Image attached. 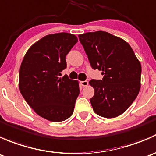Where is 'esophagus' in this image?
I'll use <instances>...</instances> for the list:
<instances>
[{
  "label": "esophagus",
  "instance_id": "obj_1",
  "mask_svg": "<svg viewBox=\"0 0 156 156\" xmlns=\"http://www.w3.org/2000/svg\"><path fill=\"white\" fill-rule=\"evenodd\" d=\"M81 86H83V87H86V86L88 85V81H81Z\"/></svg>",
  "mask_w": 156,
  "mask_h": 156
}]
</instances>
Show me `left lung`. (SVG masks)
Returning a JSON list of instances; mask_svg holds the SVG:
<instances>
[{
    "mask_svg": "<svg viewBox=\"0 0 156 156\" xmlns=\"http://www.w3.org/2000/svg\"><path fill=\"white\" fill-rule=\"evenodd\" d=\"M94 69L102 71V80L92 79L91 106L98 115L112 119L129 108L140 89L141 65L130 44L103 31L78 35Z\"/></svg>",
    "mask_w": 156,
    "mask_h": 156,
    "instance_id": "left-lung-1",
    "label": "left lung"
}]
</instances>
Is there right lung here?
Masks as SVG:
<instances>
[{
    "label": "right lung",
    "mask_w": 156,
    "mask_h": 156,
    "mask_svg": "<svg viewBox=\"0 0 156 156\" xmlns=\"http://www.w3.org/2000/svg\"><path fill=\"white\" fill-rule=\"evenodd\" d=\"M78 42L75 35L62 32L48 34L28 50L20 69V92L38 115L51 122L66 120L72 115L80 93L77 81L61 72L66 56Z\"/></svg>",
    "instance_id": "obj_1"
}]
</instances>
